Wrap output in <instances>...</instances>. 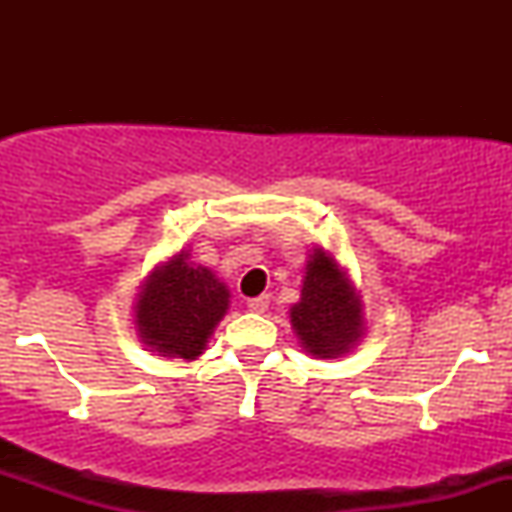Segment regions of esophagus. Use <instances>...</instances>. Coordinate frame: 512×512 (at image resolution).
Segmentation results:
<instances>
[{"instance_id":"34e87169","label":"esophagus","mask_w":512,"mask_h":512,"mask_svg":"<svg viewBox=\"0 0 512 512\" xmlns=\"http://www.w3.org/2000/svg\"><path fill=\"white\" fill-rule=\"evenodd\" d=\"M267 308H269V296L248 298V310H252V313H264Z\"/></svg>"}]
</instances>
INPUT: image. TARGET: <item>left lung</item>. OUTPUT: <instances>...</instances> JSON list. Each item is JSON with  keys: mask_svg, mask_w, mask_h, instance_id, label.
<instances>
[{"mask_svg": "<svg viewBox=\"0 0 512 512\" xmlns=\"http://www.w3.org/2000/svg\"><path fill=\"white\" fill-rule=\"evenodd\" d=\"M291 330L305 354L339 358L366 334L361 293L334 252L315 245L305 264L301 301L289 310Z\"/></svg>", "mask_w": 512, "mask_h": 512, "instance_id": "left-lung-1", "label": "left lung"}]
</instances>
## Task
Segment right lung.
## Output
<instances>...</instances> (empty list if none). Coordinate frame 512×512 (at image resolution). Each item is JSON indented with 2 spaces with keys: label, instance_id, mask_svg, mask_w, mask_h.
I'll return each instance as SVG.
<instances>
[{
  "label": "right lung",
  "instance_id": "right-lung-1",
  "mask_svg": "<svg viewBox=\"0 0 512 512\" xmlns=\"http://www.w3.org/2000/svg\"><path fill=\"white\" fill-rule=\"evenodd\" d=\"M231 305V291L190 250L156 264L134 298V330L146 351L195 361L207 351L216 325Z\"/></svg>",
  "mask_w": 512,
  "mask_h": 512
}]
</instances>
